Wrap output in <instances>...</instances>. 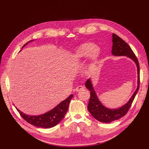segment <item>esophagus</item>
<instances>
[{
	"label": "esophagus",
	"instance_id": "34e87169",
	"mask_svg": "<svg viewBox=\"0 0 149 149\" xmlns=\"http://www.w3.org/2000/svg\"><path fill=\"white\" fill-rule=\"evenodd\" d=\"M83 89H84V87L83 86H78L76 88L75 91L76 92H78V91H82V90H83Z\"/></svg>",
	"mask_w": 149,
	"mask_h": 149
}]
</instances>
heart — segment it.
<instances>
[{"label": "heart", "mask_w": 149, "mask_h": 149, "mask_svg": "<svg viewBox=\"0 0 149 149\" xmlns=\"http://www.w3.org/2000/svg\"><path fill=\"white\" fill-rule=\"evenodd\" d=\"M100 52L96 45L93 43H84L76 47L71 55V60L73 63H79L91 56L94 62L100 58Z\"/></svg>", "instance_id": "obj_1"}]
</instances>
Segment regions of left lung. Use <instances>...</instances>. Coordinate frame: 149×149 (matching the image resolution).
<instances>
[{
  "label": "left lung",
  "instance_id": "1",
  "mask_svg": "<svg viewBox=\"0 0 149 149\" xmlns=\"http://www.w3.org/2000/svg\"><path fill=\"white\" fill-rule=\"evenodd\" d=\"M112 54L114 56H127L134 61L137 67L138 85L136 91L133 94L130 100L125 105L119 109H109L104 106L99 101L94 91L91 81L88 79L85 86L90 91V99L88 106V109L91 114L98 121L104 123H109L118 120L127 113L132 103L137 94L140 86V67L137 58L129 45L115 33H112Z\"/></svg>",
  "mask_w": 149,
  "mask_h": 149
}]
</instances>
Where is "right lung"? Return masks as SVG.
Segmentation results:
<instances>
[{
    "label": "right lung",
    "instance_id": "add662e5",
    "mask_svg": "<svg viewBox=\"0 0 149 149\" xmlns=\"http://www.w3.org/2000/svg\"><path fill=\"white\" fill-rule=\"evenodd\" d=\"M25 45H24V47ZM72 97H73V94H71L68 97L60 102L59 104L55 108H53L50 111L44 114L37 116L26 115L22 112L20 111L17 108H16V109L19 112L22 118L27 122L28 123L38 127L51 128L57 125L63 119L68 109L69 104Z\"/></svg>",
    "mask_w": 149,
    "mask_h": 149
}]
</instances>
